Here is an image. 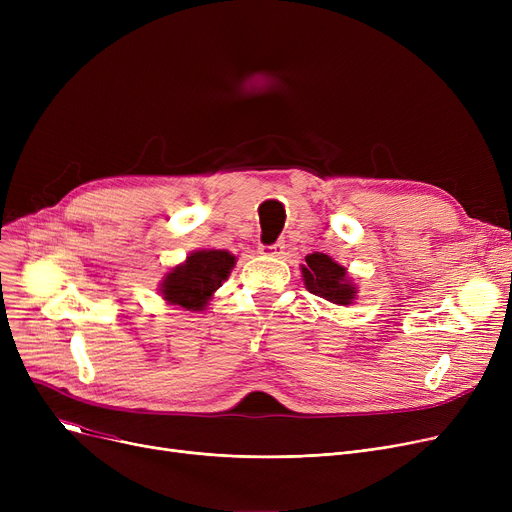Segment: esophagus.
Instances as JSON below:
<instances>
[{
	"mask_svg": "<svg viewBox=\"0 0 512 512\" xmlns=\"http://www.w3.org/2000/svg\"><path fill=\"white\" fill-rule=\"evenodd\" d=\"M263 255H270V257H282L284 255V242H276V245L270 247H261Z\"/></svg>",
	"mask_w": 512,
	"mask_h": 512,
	"instance_id": "esophagus-1",
	"label": "esophagus"
}]
</instances>
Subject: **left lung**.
I'll return each instance as SVG.
<instances>
[{
    "mask_svg": "<svg viewBox=\"0 0 512 512\" xmlns=\"http://www.w3.org/2000/svg\"><path fill=\"white\" fill-rule=\"evenodd\" d=\"M305 288L315 297L326 299L334 305H353L357 301V284L348 276L346 267L326 253H311L301 265Z\"/></svg>",
    "mask_w": 512,
    "mask_h": 512,
    "instance_id": "1",
    "label": "left lung"
}]
</instances>
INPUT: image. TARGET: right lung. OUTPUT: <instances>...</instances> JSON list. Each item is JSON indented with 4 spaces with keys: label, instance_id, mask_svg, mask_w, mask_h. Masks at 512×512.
I'll return each instance as SVG.
<instances>
[{
    "label": "right lung",
    "instance_id": "1",
    "mask_svg": "<svg viewBox=\"0 0 512 512\" xmlns=\"http://www.w3.org/2000/svg\"><path fill=\"white\" fill-rule=\"evenodd\" d=\"M236 257L224 249H199L174 265L159 282V294L168 305L184 311H203L215 290L228 280Z\"/></svg>",
    "mask_w": 512,
    "mask_h": 512
}]
</instances>
